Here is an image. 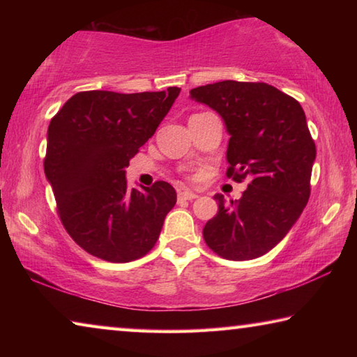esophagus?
Wrapping results in <instances>:
<instances>
[{"label": "esophagus", "instance_id": "34e87169", "mask_svg": "<svg viewBox=\"0 0 357 357\" xmlns=\"http://www.w3.org/2000/svg\"><path fill=\"white\" fill-rule=\"evenodd\" d=\"M198 198V195L195 192H190V190H184V192H179L178 193V200H195Z\"/></svg>", "mask_w": 357, "mask_h": 357}]
</instances>
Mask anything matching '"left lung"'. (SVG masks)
<instances>
[{"instance_id": "obj_1", "label": "left lung", "mask_w": 357, "mask_h": 357, "mask_svg": "<svg viewBox=\"0 0 357 357\" xmlns=\"http://www.w3.org/2000/svg\"><path fill=\"white\" fill-rule=\"evenodd\" d=\"M189 98L223 119L228 176L252 179L239 200L215 193L219 213L203 238L231 261L261 257L287 236L309 202L317 149L305 113L268 83L223 80L190 89Z\"/></svg>"}]
</instances>
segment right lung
Wrapping results in <instances>:
<instances>
[{
	"instance_id": "1",
	"label": "right lung",
	"mask_w": 357,
	"mask_h": 357,
	"mask_svg": "<svg viewBox=\"0 0 357 357\" xmlns=\"http://www.w3.org/2000/svg\"><path fill=\"white\" fill-rule=\"evenodd\" d=\"M181 89L77 93L50 121L44 170L70 238L93 257L128 263L153 249L176 192L128 185L126 167L154 135Z\"/></svg>"
}]
</instances>
